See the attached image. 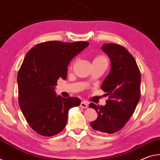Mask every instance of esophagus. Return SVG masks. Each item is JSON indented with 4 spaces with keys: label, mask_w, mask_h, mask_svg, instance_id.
<instances>
[{
    "label": "esophagus",
    "mask_w": 160,
    "mask_h": 160,
    "mask_svg": "<svg viewBox=\"0 0 160 160\" xmlns=\"http://www.w3.org/2000/svg\"><path fill=\"white\" fill-rule=\"evenodd\" d=\"M80 106L82 107V108H87L88 107V103L86 101H83L80 104Z\"/></svg>",
    "instance_id": "1"
}]
</instances>
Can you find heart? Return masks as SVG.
I'll return each mask as SVG.
<instances>
[{"label": "heart", "instance_id": "1", "mask_svg": "<svg viewBox=\"0 0 160 160\" xmlns=\"http://www.w3.org/2000/svg\"><path fill=\"white\" fill-rule=\"evenodd\" d=\"M94 60H98V61H106V57L103 56H98L96 57Z\"/></svg>", "mask_w": 160, "mask_h": 160}]
</instances>
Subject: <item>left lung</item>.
<instances>
[{
	"label": "left lung",
	"mask_w": 160,
	"mask_h": 160,
	"mask_svg": "<svg viewBox=\"0 0 160 160\" xmlns=\"http://www.w3.org/2000/svg\"><path fill=\"white\" fill-rule=\"evenodd\" d=\"M101 49L111 61L109 74L101 85L109 100L105 106L89 104L98 113L91 125L93 130L111 134L121 130L134 112L140 98L141 77L134 57L124 47L108 43Z\"/></svg>",
	"instance_id": "obj_1"
}]
</instances>
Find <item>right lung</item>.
Returning <instances> with one entry per match:
<instances>
[{"label": "right lung", "mask_w": 160, "mask_h": 160, "mask_svg": "<svg viewBox=\"0 0 160 160\" xmlns=\"http://www.w3.org/2000/svg\"><path fill=\"white\" fill-rule=\"evenodd\" d=\"M88 44L82 41L46 42L37 44L25 57L17 78L19 105L38 134L50 137L62 131L69 110L80 105L78 98L57 96L55 88L59 78H67L71 60Z\"/></svg>", "instance_id": "right-lung-1"}]
</instances>
